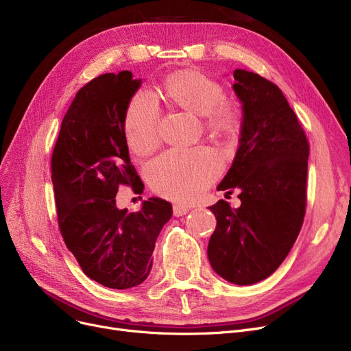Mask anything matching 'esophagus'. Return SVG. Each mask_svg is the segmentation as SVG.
<instances>
[{"instance_id":"34e87169","label":"esophagus","mask_w":351,"mask_h":351,"mask_svg":"<svg viewBox=\"0 0 351 351\" xmlns=\"http://www.w3.org/2000/svg\"><path fill=\"white\" fill-rule=\"evenodd\" d=\"M188 212H189V208H188V206H183V205H179V204L173 205V216H176V217L186 215Z\"/></svg>"}]
</instances>
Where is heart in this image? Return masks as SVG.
Returning a JSON list of instances; mask_svg holds the SVG:
<instances>
[{
	"mask_svg": "<svg viewBox=\"0 0 351 351\" xmlns=\"http://www.w3.org/2000/svg\"><path fill=\"white\" fill-rule=\"evenodd\" d=\"M162 95L169 104L204 118V129L219 139H233L241 129L239 109L225 99L223 86L195 69L176 71L163 81ZM125 139L134 154L147 155L159 143V110L145 92L134 95L123 118ZM222 169L219 156L205 147L169 151L147 166L152 189L178 202H189L204 192Z\"/></svg>",
	"mask_w": 351,
	"mask_h": 351,
	"instance_id": "obj_1",
	"label": "heart"
}]
</instances>
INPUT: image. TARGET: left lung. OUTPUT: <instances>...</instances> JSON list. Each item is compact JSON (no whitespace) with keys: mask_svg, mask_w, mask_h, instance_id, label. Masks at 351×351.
Listing matches in <instances>:
<instances>
[{"mask_svg":"<svg viewBox=\"0 0 351 351\" xmlns=\"http://www.w3.org/2000/svg\"><path fill=\"white\" fill-rule=\"evenodd\" d=\"M233 89L242 102L239 147L217 191L241 189V208L220 199L209 206L217 223L208 257L225 280L261 282L286 259L302 229L307 204L308 142L278 85L234 69Z\"/></svg>","mask_w":351,"mask_h":351,"instance_id":"8db88e82","label":"left lung"}]
</instances>
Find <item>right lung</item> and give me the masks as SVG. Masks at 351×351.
<instances>
[{"label": "right lung", "instance_id": "1", "mask_svg": "<svg viewBox=\"0 0 351 351\" xmlns=\"http://www.w3.org/2000/svg\"><path fill=\"white\" fill-rule=\"evenodd\" d=\"M141 80L104 73L82 86L62 119L51 159L58 226L82 271L109 289L141 285L172 205L149 197L141 210L118 209L121 185L143 191L123 132L126 106Z\"/></svg>", "mask_w": 351, "mask_h": 351}]
</instances>
